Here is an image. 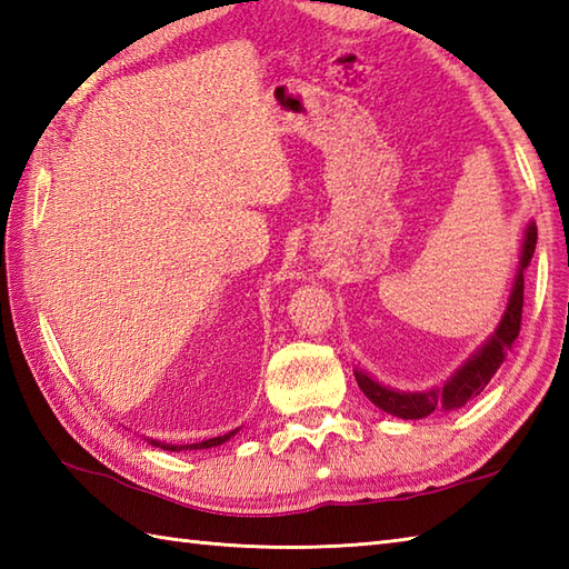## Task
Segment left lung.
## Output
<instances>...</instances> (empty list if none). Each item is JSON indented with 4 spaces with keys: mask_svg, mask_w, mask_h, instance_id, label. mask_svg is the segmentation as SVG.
Instances as JSON below:
<instances>
[{
    "mask_svg": "<svg viewBox=\"0 0 569 569\" xmlns=\"http://www.w3.org/2000/svg\"><path fill=\"white\" fill-rule=\"evenodd\" d=\"M536 241H538V229L536 224H528L526 237H523L521 263H518V273L513 278V291L509 298V306H506L503 318L499 322V330L493 332L491 340L481 347L479 352L442 386V389L426 391V393H398L393 389H386V386H381L379 381H373L371 377H367V373L355 371L359 389L365 391L369 401L396 418L416 420V418H426L430 413H440V410L462 408L467 401H471V398L485 391V386L493 379V373H497V369L503 365L506 352L516 345L518 332H521L523 271L528 269L530 259H533Z\"/></svg>",
    "mask_w": 569,
    "mask_h": 569,
    "instance_id": "obj_1",
    "label": "left lung"
}]
</instances>
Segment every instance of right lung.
<instances>
[{
  "mask_svg": "<svg viewBox=\"0 0 569 569\" xmlns=\"http://www.w3.org/2000/svg\"><path fill=\"white\" fill-rule=\"evenodd\" d=\"M237 432V430H234ZM234 432H227V435H220V438H210V440H202V442H196V445H188L190 450H208V447H217V445H222V442H227L229 438H232ZM153 445H161V442H156V440H151ZM163 450H176V452H180V450H188V447H176V445H161Z\"/></svg>",
  "mask_w": 569,
  "mask_h": 569,
  "instance_id": "right-lung-1",
  "label": "right lung"
}]
</instances>
